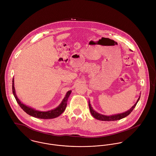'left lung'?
Segmentation results:
<instances>
[{
  "instance_id": "obj_1",
  "label": "left lung",
  "mask_w": 156,
  "mask_h": 156,
  "mask_svg": "<svg viewBox=\"0 0 156 156\" xmlns=\"http://www.w3.org/2000/svg\"><path fill=\"white\" fill-rule=\"evenodd\" d=\"M140 96H139L137 102L129 110H128V111L125 112L124 113H122L117 114V115H111V116H105V115L99 114L94 110L93 108L91 106V104H90V101H89V108H90V112L94 118L98 120H100V121H113L120 120L124 118H125L126 116H127L128 115H129L131 113V112L135 108L137 103L138 102V101L140 99Z\"/></svg>"
}]
</instances>
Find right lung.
<instances>
[{
    "mask_svg": "<svg viewBox=\"0 0 156 156\" xmlns=\"http://www.w3.org/2000/svg\"><path fill=\"white\" fill-rule=\"evenodd\" d=\"M14 83V78H12V93H13V94H14L18 104L23 109V110L24 112H25L27 114H28L29 115L33 116L34 118H39V119H53V118H55L59 116L60 115H62L66 108L67 101L68 98L72 92V90H69L67 92L65 97L62 99V102L57 108H55L53 110H51L50 111L41 112V111L36 110L28 106H27L26 105H25L21 102V101L18 99L16 94Z\"/></svg>",
    "mask_w": 156,
    "mask_h": 156,
    "instance_id": "right-lung-1",
    "label": "right lung"
}]
</instances>
